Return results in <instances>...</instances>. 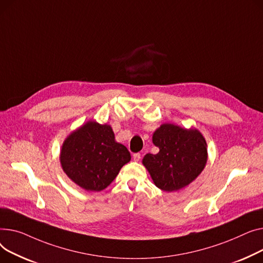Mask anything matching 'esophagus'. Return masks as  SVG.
I'll return each instance as SVG.
<instances>
[{
    "instance_id": "obj_1",
    "label": "esophagus",
    "mask_w": 263,
    "mask_h": 263,
    "mask_svg": "<svg viewBox=\"0 0 263 263\" xmlns=\"http://www.w3.org/2000/svg\"><path fill=\"white\" fill-rule=\"evenodd\" d=\"M133 158H134V160H135V161H139V160H140V158H141L140 153H136V154H134V155H133Z\"/></svg>"
}]
</instances>
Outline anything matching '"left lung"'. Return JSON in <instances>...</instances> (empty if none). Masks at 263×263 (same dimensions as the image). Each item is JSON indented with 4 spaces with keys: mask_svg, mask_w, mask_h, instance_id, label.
<instances>
[{
    "mask_svg": "<svg viewBox=\"0 0 263 263\" xmlns=\"http://www.w3.org/2000/svg\"><path fill=\"white\" fill-rule=\"evenodd\" d=\"M157 154H146L142 162L156 186L177 191L193 181L207 162V143L197 129L162 124L153 135Z\"/></svg>",
    "mask_w": 263,
    "mask_h": 263,
    "instance_id": "left-lung-1",
    "label": "left lung"
}]
</instances>
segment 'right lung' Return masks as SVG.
Listing matches in <instances>:
<instances>
[{
    "label": "right lung",
    "mask_w": 263,
    "mask_h": 263,
    "mask_svg": "<svg viewBox=\"0 0 263 263\" xmlns=\"http://www.w3.org/2000/svg\"><path fill=\"white\" fill-rule=\"evenodd\" d=\"M129 160L128 149L115 141L111 127L95 121L73 132L60 152V162L65 173L88 191L107 188Z\"/></svg>",
    "instance_id": "add662e5"
}]
</instances>
